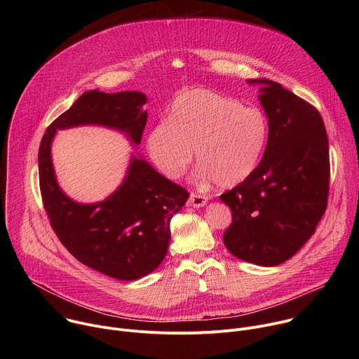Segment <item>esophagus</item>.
Listing matches in <instances>:
<instances>
[{"label": "esophagus", "mask_w": 359, "mask_h": 359, "mask_svg": "<svg viewBox=\"0 0 359 359\" xmlns=\"http://www.w3.org/2000/svg\"><path fill=\"white\" fill-rule=\"evenodd\" d=\"M187 203H189V206H191V208H203L204 204L208 203V197L203 196V194H198V193H191Z\"/></svg>", "instance_id": "esophagus-1"}]
</instances>
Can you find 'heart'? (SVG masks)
<instances>
[{"label": "heart", "mask_w": 359, "mask_h": 359, "mask_svg": "<svg viewBox=\"0 0 359 359\" xmlns=\"http://www.w3.org/2000/svg\"><path fill=\"white\" fill-rule=\"evenodd\" d=\"M269 139V122L257 108L210 89H193L176 97L170 119L147 137L149 155L170 179L180 177L193 159L197 176L234 187L257 169Z\"/></svg>", "instance_id": "obj_1"}]
</instances>
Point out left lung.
<instances>
[{"mask_svg": "<svg viewBox=\"0 0 359 359\" xmlns=\"http://www.w3.org/2000/svg\"><path fill=\"white\" fill-rule=\"evenodd\" d=\"M247 82L260 85L269 140L254 173L220 196L233 215L223 241L237 259L274 267L306 243L325 213L328 136L309 102L270 79Z\"/></svg>", "mask_w": 359, "mask_h": 359, "instance_id": "1", "label": "left lung"}]
</instances>
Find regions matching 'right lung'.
I'll list each match as a JSON object with an SVG mask.
<instances>
[{
  "instance_id": "right-lung-1",
  "label": "right lung",
  "mask_w": 359,
  "mask_h": 359,
  "mask_svg": "<svg viewBox=\"0 0 359 359\" xmlns=\"http://www.w3.org/2000/svg\"><path fill=\"white\" fill-rule=\"evenodd\" d=\"M144 93L85 92L50 123L38 153L39 187L48 219L60 241L82 264L122 281H133L161 266L170 241V219L187 201L182 186L132 155L122 184L105 200L81 204L58 186L50 143L58 129L99 125L123 132L139 144L146 126Z\"/></svg>"
}]
</instances>
